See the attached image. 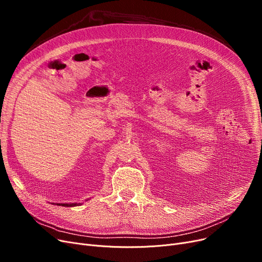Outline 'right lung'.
<instances>
[{
    "instance_id": "add662e5",
    "label": "right lung",
    "mask_w": 262,
    "mask_h": 262,
    "mask_svg": "<svg viewBox=\"0 0 262 262\" xmlns=\"http://www.w3.org/2000/svg\"><path fill=\"white\" fill-rule=\"evenodd\" d=\"M56 205H59V206H64V207H73V206H77V205H80V203L79 204H77V203H59V204H56Z\"/></svg>"
}]
</instances>
